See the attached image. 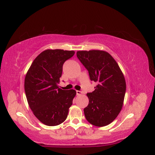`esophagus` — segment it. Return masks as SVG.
Listing matches in <instances>:
<instances>
[{
  "label": "esophagus",
  "instance_id": "34e87169",
  "mask_svg": "<svg viewBox=\"0 0 155 155\" xmlns=\"http://www.w3.org/2000/svg\"><path fill=\"white\" fill-rule=\"evenodd\" d=\"M76 94H77L78 96H80V95H81L82 94H83V92L80 91H76Z\"/></svg>",
  "mask_w": 155,
  "mask_h": 155
}]
</instances>
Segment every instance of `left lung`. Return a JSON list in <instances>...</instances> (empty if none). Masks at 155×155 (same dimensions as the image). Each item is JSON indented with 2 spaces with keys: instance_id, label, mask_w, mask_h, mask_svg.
<instances>
[{
  "instance_id": "1",
  "label": "left lung",
  "mask_w": 155,
  "mask_h": 155,
  "mask_svg": "<svg viewBox=\"0 0 155 155\" xmlns=\"http://www.w3.org/2000/svg\"><path fill=\"white\" fill-rule=\"evenodd\" d=\"M77 57L88 71L95 90L87 93L84 114L89 123L104 127L113 121L122 109L126 91L124 74L111 55L104 50H81Z\"/></svg>"
}]
</instances>
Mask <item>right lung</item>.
<instances>
[{
	"label": "right lung",
	"mask_w": 155,
	"mask_h": 155,
	"mask_svg": "<svg viewBox=\"0 0 155 155\" xmlns=\"http://www.w3.org/2000/svg\"><path fill=\"white\" fill-rule=\"evenodd\" d=\"M74 50H45L31 63L25 79L28 104L41 123L55 126L67 119L76 91L59 88L63 65Z\"/></svg>",
	"instance_id": "right-lung-1"
}]
</instances>
